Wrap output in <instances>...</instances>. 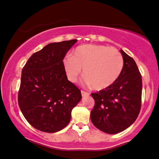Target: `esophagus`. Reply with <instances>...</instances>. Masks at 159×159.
<instances>
[{
    "label": "esophagus",
    "instance_id": "esophagus-1",
    "mask_svg": "<svg viewBox=\"0 0 159 159\" xmlns=\"http://www.w3.org/2000/svg\"><path fill=\"white\" fill-rule=\"evenodd\" d=\"M81 94L83 97H87L89 95V93L86 92V91H81Z\"/></svg>",
    "mask_w": 159,
    "mask_h": 159
}]
</instances>
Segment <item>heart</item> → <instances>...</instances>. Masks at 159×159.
<instances>
[{
	"label": "heart",
	"mask_w": 159,
	"mask_h": 159,
	"mask_svg": "<svg viewBox=\"0 0 159 159\" xmlns=\"http://www.w3.org/2000/svg\"><path fill=\"white\" fill-rule=\"evenodd\" d=\"M64 68L68 80L76 83L83 68L85 84L97 90L111 86L124 68V59L115 48L100 44H83L65 57Z\"/></svg>",
	"instance_id": "b5f03b06"
}]
</instances>
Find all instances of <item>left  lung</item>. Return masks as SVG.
<instances>
[{"label": "left lung", "mask_w": 159, "mask_h": 159, "mask_svg": "<svg viewBox=\"0 0 159 159\" xmlns=\"http://www.w3.org/2000/svg\"><path fill=\"white\" fill-rule=\"evenodd\" d=\"M124 68L118 79L111 86L91 96L94 106L91 120L98 129L116 134L135 122L141 107L142 78L135 60L124 50Z\"/></svg>", "instance_id": "obj_1"}]
</instances>
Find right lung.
<instances>
[{"mask_svg":"<svg viewBox=\"0 0 159 159\" xmlns=\"http://www.w3.org/2000/svg\"><path fill=\"white\" fill-rule=\"evenodd\" d=\"M76 39L50 43L29 58L22 69L18 106L27 122L42 132H57L69 124L81 91L68 80L63 59Z\"/></svg>","mask_w":159,"mask_h":159,"instance_id":"1","label":"right lung"}]
</instances>
